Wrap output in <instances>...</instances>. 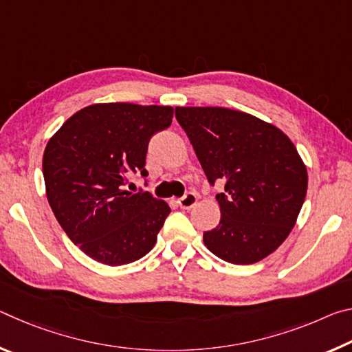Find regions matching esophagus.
Instances as JSON below:
<instances>
[{
	"instance_id": "1",
	"label": "esophagus",
	"mask_w": 352,
	"mask_h": 352,
	"mask_svg": "<svg viewBox=\"0 0 352 352\" xmlns=\"http://www.w3.org/2000/svg\"><path fill=\"white\" fill-rule=\"evenodd\" d=\"M178 205H180V208H183V210H190V208L197 205V195L194 192H188L183 199L178 200Z\"/></svg>"
}]
</instances>
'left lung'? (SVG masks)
<instances>
[{
  "label": "left lung",
  "instance_id": "1",
  "mask_svg": "<svg viewBox=\"0 0 352 352\" xmlns=\"http://www.w3.org/2000/svg\"><path fill=\"white\" fill-rule=\"evenodd\" d=\"M217 194L220 222L205 231L206 248L231 264H254L287 239L305 204L307 169L283 130L225 107H175Z\"/></svg>",
  "mask_w": 352,
  "mask_h": 352
}]
</instances>
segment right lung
I'll return each instance as SVG.
<instances>
[{"instance_id": "right-lung-1", "label": "right lung", "mask_w": 352, "mask_h": 352, "mask_svg": "<svg viewBox=\"0 0 352 352\" xmlns=\"http://www.w3.org/2000/svg\"><path fill=\"white\" fill-rule=\"evenodd\" d=\"M172 116V107L93 104L47 141L43 177L51 210L74 245L100 264L138 261L157 242L169 205L124 184L132 172L147 175L148 140L168 129Z\"/></svg>"}]
</instances>
